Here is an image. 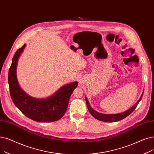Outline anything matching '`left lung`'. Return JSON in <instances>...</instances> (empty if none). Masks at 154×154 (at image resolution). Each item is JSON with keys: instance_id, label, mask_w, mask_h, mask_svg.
I'll return each instance as SVG.
<instances>
[{"instance_id": "left-lung-1", "label": "left lung", "mask_w": 154, "mask_h": 154, "mask_svg": "<svg viewBox=\"0 0 154 154\" xmlns=\"http://www.w3.org/2000/svg\"><path fill=\"white\" fill-rule=\"evenodd\" d=\"M142 93L141 97L138 100V101L135 103V105H134L131 108H130L128 110L120 113H117V114H103V113H98L97 112H96L95 110L91 107L88 101L87 98H86V105H87V107L88 110L90 112V113L91 114V115L95 118L96 119L100 120V121H103V122H117V121H120L121 120H123L127 116H128L130 113H132L134 112V109H135V108L137 107V106L138 105V104L139 103V102L141 100L142 96H143Z\"/></svg>"}]
</instances>
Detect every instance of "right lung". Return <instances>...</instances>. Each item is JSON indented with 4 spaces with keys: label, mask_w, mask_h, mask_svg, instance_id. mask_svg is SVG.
<instances>
[{
    "label": "right lung",
    "mask_w": 154,
    "mask_h": 154,
    "mask_svg": "<svg viewBox=\"0 0 154 154\" xmlns=\"http://www.w3.org/2000/svg\"><path fill=\"white\" fill-rule=\"evenodd\" d=\"M25 46L26 44L16 51L9 71L8 83L14 103L29 119L35 122H52L60 120L67 110L69 98L77 87L78 82L65 85L46 98H35L29 96L20 88L16 75L17 61Z\"/></svg>",
    "instance_id": "1"
}]
</instances>
